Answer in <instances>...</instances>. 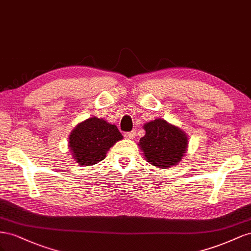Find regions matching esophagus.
Returning <instances> with one entry per match:
<instances>
[{"label":"esophagus","mask_w":251,"mask_h":251,"mask_svg":"<svg viewBox=\"0 0 251 251\" xmlns=\"http://www.w3.org/2000/svg\"><path fill=\"white\" fill-rule=\"evenodd\" d=\"M135 133H137V130H132V131H130V132H126L125 133V137L126 138H128V139H134V135H135Z\"/></svg>","instance_id":"1"}]
</instances>
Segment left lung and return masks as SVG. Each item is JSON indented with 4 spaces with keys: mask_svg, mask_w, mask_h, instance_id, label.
Wrapping results in <instances>:
<instances>
[{
    "mask_svg": "<svg viewBox=\"0 0 251 251\" xmlns=\"http://www.w3.org/2000/svg\"><path fill=\"white\" fill-rule=\"evenodd\" d=\"M143 127L146 133L138 145L146 161L162 169L177 165L188 147L187 134L163 119L148 122Z\"/></svg>",
    "mask_w": 251,
    "mask_h": 251,
    "instance_id": "obj_1",
    "label": "left lung"
}]
</instances>
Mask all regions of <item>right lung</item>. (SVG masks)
<instances>
[{
  "mask_svg": "<svg viewBox=\"0 0 251 251\" xmlns=\"http://www.w3.org/2000/svg\"><path fill=\"white\" fill-rule=\"evenodd\" d=\"M123 139L116 125L92 117L78 123L69 135L68 146L80 165L90 166L105 159L109 148Z\"/></svg>",
  "mask_w": 251,
  "mask_h": 251,
  "instance_id": "right-lung-1",
  "label": "right lung"
}]
</instances>
